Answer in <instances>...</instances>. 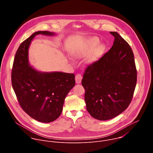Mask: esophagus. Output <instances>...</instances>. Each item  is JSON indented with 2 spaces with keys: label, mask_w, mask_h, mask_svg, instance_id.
<instances>
[{
  "label": "esophagus",
  "mask_w": 153,
  "mask_h": 153,
  "mask_svg": "<svg viewBox=\"0 0 153 153\" xmlns=\"http://www.w3.org/2000/svg\"><path fill=\"white\" fill-rule=\"evenodd\" d=\"M82 76L80 74H77L76 75V77H75V80H76V83H80L82 81Z\"/></svg>",
  "instance_id": "esophagus-1"
}]
</instances>
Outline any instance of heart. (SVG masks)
Segmentation results:
<instances>
[{
  "label": "heart",
  "mask_w": 153,
  "mask_h": 153,
  "mask_svg": "<svg viewBox=\"0 0 153 153\" xmlns=\"http://www.w3.org/2000/svg\"><path fill=\"white\" fill-rule=\"evenodd\" d=\"M99 40L96 38H93L90 39L88 42H87L85 46L83 47L81 54L82 55H87L98 44ZM103 50V46L102 45H100L97 46L93 51L92 54H91L90 58L91 59H96L97 57L102 52Z\"/></svg>",
  "instance_id": "1"
}]
</instances>
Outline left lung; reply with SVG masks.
Returning <instances> with one entry per match:
<instances>
[{
    "label": "left lung",
    "instance_id": "8db88e82",
    "mask_svg": "<svg viewBox=\"0 0 153 153\" xmlns=\"http://www.w3.org/2000/svg\"><path fill=\"white\" fill-rule=\"evenodd\" d=\"M113 45L84 71L82 85L90 115L100 120L113 119L123 112L132 100L137 82L133 50L117 32Z\"/></svg>",
    "mask_w": 153,
    "mask_h": 153
}]
</instances>
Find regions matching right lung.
Wrapping results in <instances>:
<instances>
[{"mask_svg": "<svg viewBox=\"0 0 153 153\" xmlns=\"http://www.w3.org/2000/svg\"><path fill=\"white\" fill-rule=\"evenodd\" d=\"M52 36L39 31L21 43L16 53L11 72V83L18 102L31 117L49 123L61 114L65 97L75 85V75L54 72L40 73L28 63V47L37 34Z\"/></svg>", "mask_w": 153, "mask_h": 153, "instance_id": "add662e5", "label": "right lung"}]
</instances>
